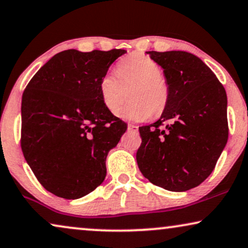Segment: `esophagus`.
Instances as JSON below:
<instances>
[{
  "instance_id": "esophagus-1",
  "label": "esophagus",
  "mask_w": 248,
  "mask_h": 248,
  "mask_svg": "<svg viewBox=\"0 0 248 248\" xmlns=\"http://www.w3.org/2000/svg\"><path fill=\"white\" fill-rule=\"evenodd\" d=\"M127 128L132 132H138L139 131V127L137 126V125H133V124H128L127 125Z\"/></svg>"
}]
</instances>
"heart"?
Masks as SVG:
<instances>
[{"label": "heart", "instance_id": "1", "mask_svg": "<svg viewBox=\"0 0 248 248\" xmlns=\"http://www.w3.org/2000/svg\"><path fill=\"white\" fill-rule=\"evenodd\" d=\"M159 64L151 57L133 53L117 64V73L107 72L99 81V91L105 107L111 113L126 99L130 103L117 111L124 120L142 122L159 116L166 109L169 100V87L161 77Z\"/></svg>", "mask_w": 248, "mask_h": 248}]
</instances>
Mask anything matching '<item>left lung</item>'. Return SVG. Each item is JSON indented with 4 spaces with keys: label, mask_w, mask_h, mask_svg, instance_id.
<instances>
[{
    "label": "left lung",
    "mask_w": 248,
    "mask_h": 248,
    "mask_svg": "<svg viewBox=\"0 0 248 248\" xmlns=\"http://www.w3.org/2000/svg\"><path fill=\"white\" fill-rule=\"evenodd\" d=\"M148 54L164 70L170 93L160 118L139 127L138 166L152 184L185 192L209 177L226 147L227 93L198 56L183 50Z\"/></svg>",
    "instance_id": "1"
}]
</instances>
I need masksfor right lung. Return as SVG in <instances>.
<instances>
[{"label":"right lung","instance_id":"right-lung-1","mask_svg":"<svg viewBox=\"0 0 248 248\" xmlns=\"http://www.w3.org/2000/svg\"><path fill=\"white\" fill-rule=\"evenodd\" d=\"M124 49L57 53L22 94L21 149L40 184L76 200L106 177V158L127 125L101 100L99 81Z\"/></svg>","mask_w":248,"mask_h":248}]
</instances>
